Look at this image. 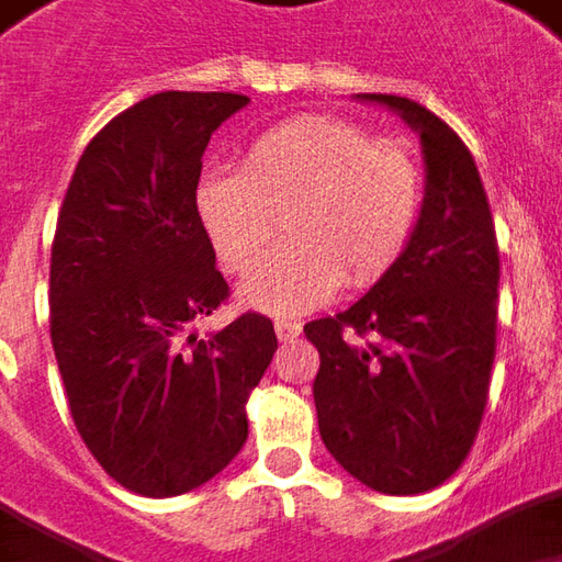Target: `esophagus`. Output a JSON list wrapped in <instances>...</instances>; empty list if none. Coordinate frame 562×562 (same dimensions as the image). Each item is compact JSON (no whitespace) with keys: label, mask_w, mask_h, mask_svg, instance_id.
<instances>
[{"label":"esophagus","mask_w":562,"mask_h":562,"mask_svg":"<svg viewBox=\"0 0 562 562\" xmlns=\"http://www.w3.org/2000/svg\"><path fill=\"white\" fill-rule=\"evenodd\" d=\"M274 333H278V339L281 342H293L300 333H303V327L296 324V321H288V318H278L274 321Z\"/></svg>","instance_id":"obj_1"}]
</instances>
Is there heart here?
<instances>
[{
	"mask_svg": "<svg viewBox=\"0 0 562 562\" xmlns=\"http://www.w3.org/2000/svg\"><path fill=\"white\" fill-rule=\"evenodd\" d=\"M195 207L235 274L257 269L284 220L288 244L244 284V300L305 312L339 284L373 288L401 262L425 207V168L409 143L376 140L348 119L300 115L262 131L238 173H207Z\"/></svg>",
	"mask_w": 562,
	"mask_h": 562,
	"instance_id": "obj_1",
	"label": "heart"
}]
</instances>
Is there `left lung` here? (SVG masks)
Instances as JSON below:
<instances>
[{"mask_svg":"<svg viewBox=\"0 0 562 562\" xmlns=\"http://www.w3.org/2000/svg\"><path fill=\"white\" fill-rule=\"evenodd\" d=\"M422 137L425 207L401 262L358 303L305 324L318 348V431L351 477L389 495L450 481L490 397L498 241L474 156L409 97L361 94Z\"/></svg>","mask_w":562,"mask_h":562,"instance_id":"left-lung-1","label":"left lung"}]
</instances>
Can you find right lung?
<instances>
[{
    "instance_id": "obj_1",
    "label": "right lung",
    "mask_w": 562,
    "mask_h": 562,
    "mask_svg": "<svg viewBox=\"0 0 562 562\" xmlns=\"http://www.w3.org/2000/svg\"><path fill=\"white\" fill-rule=\"evenodd\" d=\"M247 97L161 91L119 112L72 170L52 244V346L85 447L125 490L168 498L216 477L247 440L272 321L229 300L195 207L201 156Z\"/></svg>"
}]
</instances>
